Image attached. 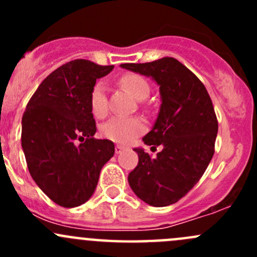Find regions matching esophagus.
<instances>
[{
  "label": "esophagus",
  "instance_id": "obj_1",
  "mask_svg": "<svg viewBox=\"0 0 257 257\" xmlns=\"http://www.w3.org/2000/svg\"><path fill=\"white\" fill-rule=\"evenodd\" d=\"M124 150H125V148L121 147V145H115V153H116V154H120V153H123Z\"/></svg>",
  "mask_w": 257,
  "mask_h": 257
}]
</instances>
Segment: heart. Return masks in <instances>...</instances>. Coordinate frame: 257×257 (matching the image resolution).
Returning a JSON list of instances; mask_svg holds the SVG:
<instances>
[{"mask_svg": "<svg viewBox=\"0 0 257 257\" xmlns=\"http://www.w3.org/2000/svg\"><path fill=\"white\" fill-rule=\"evenodd\" d=\"M120 85L128 90L136 99L144 100L150 93L149 83L139 74H125L120 78ZM90 108L98 118L104 116L108 112L107 87L99 82L94 85L90 94ZM145 131V123L139 118H125V116H113L102 126V133L105 138L116 143L126 144Z\"/></svg>", "mask_w": 257, "mask_h": 257, "instance_id": "obj_1", "label": "heart"}]
</instances>
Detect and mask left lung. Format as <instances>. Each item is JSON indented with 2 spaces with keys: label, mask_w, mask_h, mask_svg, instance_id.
<instances>
[{
  "label": "left lung",
  "mask_w": 257,
  "mask_h": 257,
  "mask_svg": "<svg viewBox=\"0 0 257 257\" xmlns=\"http://www.w3.org/2000/svg\"><path fill=\"white\" fill-rule=\"evenodd\" d=\"M120 67L152 77L162 100L157 120L143 138L153 149L162 145V152L150 158L136 148L139 163L128 183L144 203L172 205L194 188L214 155L217 119L212 102L200 79L173 57Z\"/></svg>",
  "instance_id": "obj_1"
}]
</instances>
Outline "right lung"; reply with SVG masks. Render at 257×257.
Listing matches in <instances>:
<instances>
[{"label":"right lung","instance_id":"1","mask_svg":"<svg viewBox=\"0 0 257 257\" xmlns=\"http://www.w3.org/2000/svg\"><path fill=\"white\" fill-rule=\"evenodd\" d=\"M113 68L85 59L68 62L43 79L23 113L21 141L31 177L63 208L89 200L103 165L114 155L113 142L93 137L90 108L95 82Z\"/></svg>","mask_w":257,"mask_h":257}]
</instances>
